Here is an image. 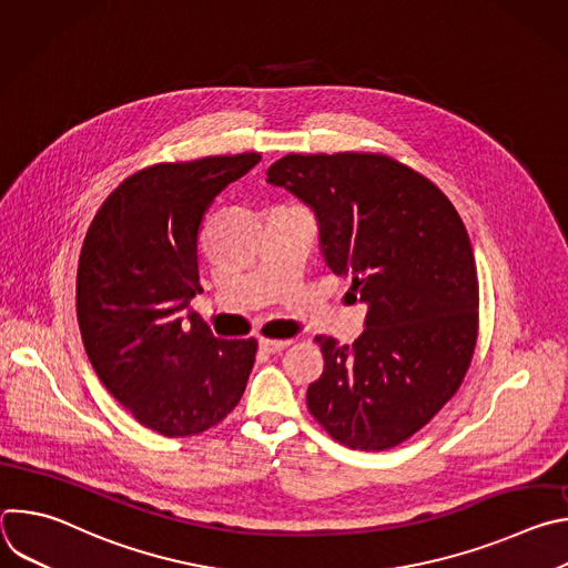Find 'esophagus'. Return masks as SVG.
<instances>
[{"label":"esophagus","mask_w":568,"mask_h":568,"mask_svg":"<svg viewBox=\"0 0 568 568\" xmlns=\"http://www.w3.org/2000/svg\"><path fill=\"white\" fill-rule=\"evenodd\" d=\"M258 344H261V348H263L265 353H281V351H285L292 342H290V339H265V337H263Z\"/></svg>","instance_id":"esophagus-1"}]
</instances>
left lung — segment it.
<instances>
[{
  "label": "left lung",
  "mask_w": 568,
  "mask_h": 568,
  "mask_svg": "<svg viewBox=\"0 0 568 568\" xmlns=\"http://www.w3.org/2000/svg\"><path fill=\"white\" fill-rule=\"evenodd\" d=\"M267 182L314 211L326 265L351 274L368 305L353 346L314 337L326 366L307 409L351 449H390L445 407L469 368L478 278L467 229L436 184L386 154H285Z\"/></svg>",
  "instance_id": "8db88e82"
}]
</instances>
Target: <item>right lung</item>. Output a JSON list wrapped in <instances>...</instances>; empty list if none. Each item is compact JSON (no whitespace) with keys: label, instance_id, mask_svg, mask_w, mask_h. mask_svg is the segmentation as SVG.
<instances>
[{"label":"right lung","instance_id":"add662e5","mask_svg":"<svg viewBox=\"0 0 568 568\" xmlns=\"http://www.w3.org/2000/svg\"><path fill=\"white\" fill-rule=\"evenodd\" d=\"M258 152L154 164L123 180L80 250L75 314L103 386L143 427L195 436L245 393L256 339H217L189 310L200 292L197 233L220 191Z\"/></svg>","mask_w":568,"mask_h":568}]
</instances>
